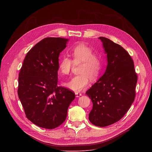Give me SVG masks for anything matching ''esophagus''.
I'll return each mask as SVG.
<instances>
[{
    "label": "esophagus",
    "mask_w": 152,
    "mask_h": 152,
    "mask_svg": "<svg viewBox=\"0 0 152 152\" xmlns=\"http://www.w3.org/2000/svg\"><path fill=\"white\" fill-rule=\"evenodd\" d=\"M75 95L76 97H79L80 96H82V93H75Z\"/></svg>",
    "instance_id": "esophagus-1"
}]
</instances>
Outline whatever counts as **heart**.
Here are the masks:
<instances>
[{
    "mask_svg": "<svg viewBox=\"0 0 152 152\" xmlns=\"http://www.w3.org/2000/svg\"><path fill=\"white\" fill-rule=\"evenodd\" d=\"M72 59L62 58L59 64V71L64 75H69L73 66L81 63L79 73L65 83L70 90L77 93L85 90L88 86L90 79L96 80L100 75L102 69V60L100 56L94 54L93 50L84 45H79L70 52Z\"/></svg>",
    "mask_w": 152,
    "mask_h": 152,
    "instance_id": "heart-1",
    "label": "heart"
}]
</instances>
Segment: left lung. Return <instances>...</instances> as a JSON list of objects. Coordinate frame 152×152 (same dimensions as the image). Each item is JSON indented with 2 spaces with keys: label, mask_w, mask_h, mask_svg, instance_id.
<instances>
[{
  "label": "left lung",
  "mask_w": 152,
  "mask_h": 152,
  "mask_svg": "<svg viewBox=\"0 0 152 152\" xmlns=\"http://www.w3.org/2000/svg\"><path fill=\"white\" fill-rule=\"evenodd\" d=\"M102 42L107 64L103 75L86 92L93 102L90 122L105 127L119 121L134 101L137 75L134 61L121 46L105 37Z\"/></svg>",
  "instance_id": "left-lung-1"
}]
</instances>
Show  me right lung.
Here are the masks:
<instances>
[{
  "label": "right lung",
  "mask_w": 152,
  "mask_h": 152,
  "mask_svg": "<svg viewBox=\"0 0 152 152\" xmlns=\"http://www.w3.org/2000/svg\"><path fill=\"white\" fill-rule=\"evenodd\" d=\"M68 39L46 38L26 54L18 75V96L28 120L42 128L52 129L66 119L75 94L58 86L59 53Z\"/></svg>",
  "instance_id": "right-lung-1"
}]
</instances>
